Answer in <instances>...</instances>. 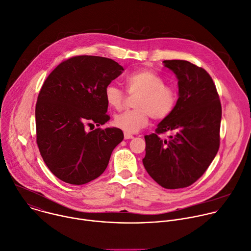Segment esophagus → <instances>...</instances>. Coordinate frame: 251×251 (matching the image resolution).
I'll use <instances>...</instances> for the list:
<instances>
[{"label": "esophagus", "mask_w": 251, "mask_h": 251, "mask_svg": "<svg viewBox=\"0 0 251 251\" xmlns=\"http://www.w3.org/2000/svg\"><path fill=\"white\" fill-rule=\"evenodd\" d=\"M124 137H125V139H131V138H133L132 134H130L128 132H125L124 133Z\"/></svg>", "instance_id": "esophagus-1"}]
</instances>
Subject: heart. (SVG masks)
Instances as JSON below:
<instances>
[{"instance_id":"heart-1","label":"heart","mask_w":251,"mask_h":251,"mask_svg":"<svg viewBox=\"0 0 251 251\" xmlns=\"http://www.w3.org/2000/svg\"><path fill=\"white\" fill-rule=\"evenodd\" d=\"M126 86L130 95H137L134 100L135 109L126 111L114 118V125L122 130L134 133L145 127L150 117L164 120L174 111L178 102V93L172 86L156 73L148 69L131 72L126 77ZM105 100L108 106L122 110L126 101L125 92L114 84L105 88Z\"/></svg>"}]
</instances>
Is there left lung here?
Masks as SVG:
<instances>
[{
    "label": "left lung",
    "instance_id": "8db88e82",
    "mask_svg": "<svg viewBox=\"0 0 251 251\" xmlns=\"http://www.w3.org/2000/svg\"><path fill=\"white\" fill-rule=\"evenodd\" d=\"M178 79L179 98L173 113L154 133L145 135L147 173L165 189L185 188L208 169L220 147L222 106L209 73L186 60H164ZM169 131V141L160 134Z\"/></svg>",
    "mask_w": 251,
    "mask_h": 251
}]
</instances>
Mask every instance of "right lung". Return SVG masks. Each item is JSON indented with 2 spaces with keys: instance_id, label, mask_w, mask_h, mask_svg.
<instances>
[{
  "instance_id": "right-lung-1",
  "label": "right lung",
  "mask_w": 251,
  "mask_h": 251,
  "mask_svg": "<svg viewBox=\"0 0 251 251\" xmlns=\"http://www.w3.org/2000/svg\"><path fill=\"white\" fill-rule=\"evenodd\" d=\"M124 71L113 59L80 55L61 62L44 81L35 106L40 155L58 179L86 184L106 170L120 128L98 127L110 120L105 88Z\"/></svg>"
}]
</instances>
